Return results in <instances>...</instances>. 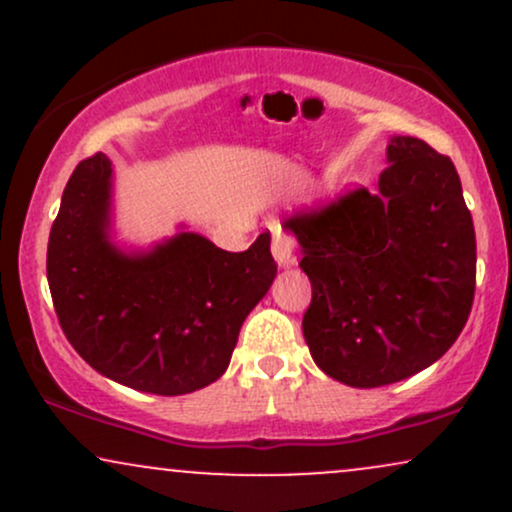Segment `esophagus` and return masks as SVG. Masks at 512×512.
Returning a JSON list of instances; mask_svg holds the SVG:
<instances>
[{
  "label": "esophagus",
  "mask_w": 512,
  "mask_h": 512,
  "mask_svg": "<svg viewBox=\"0 0 512 512\" xmlns=\"http://www.w3.org/2000/svg\"><path fill=\"white\" fill-rule=\"evenodd\" d=\"M272 255L281 269H289L296 264V255H293V240L286 236V233H281L279 228H274Z\"/></svg>",
  "instance_id": "1"
}]
</instances>
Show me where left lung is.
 Returning a JSON list of instances; mask_svg holds the SVG:
<instances>
[{
    "label": "left lung",
    "instance_id": "1",
    "mask_svg": "<svg viewBox=\"0 0 512 512\" xmlns=\"http://www.w3.org/2000/svg\"><path fill=\"white\" fill-rule=\"evenodd\" d=\"M378 192L356 190L286 221L313 301L303 337L317 368L349 387L399 383L460 337L474 301L477 238L448 156L387 142Z\"/></svg>",
    "mask_w": 512,
    "mask_h": 512
}]
</instances>
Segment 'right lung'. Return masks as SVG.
Masks as SVG:
<instances>
[{"mask_svg":"<svg viewBox=\"0 0 512 512\" xmlns=\"http://www.w3.org/2000/svg\"><path fill=\"white\" fill-rule=\"evenodd\" d=\"M269 243L262 233L226 252L187 223L151 245L127 243L115 226L113 161L96 154L74 168L52 223V303L93 370L149 395H187L226 373L276 276Z\"/></svg>","mask_w":512,"mask_h":512,"instance_id":"obj_1","label":"right lung"}]
</instances>
